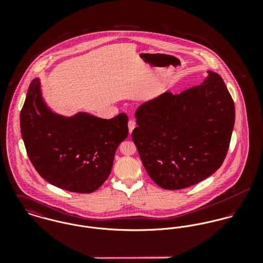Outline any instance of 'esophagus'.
I'll list each match as a JSON object with an SVG mask.
<instances>
[{"label": "esophagus", "mask_w": 263, "mask_h": 263, "mask_svg": "<svg viewBox=\"0 0 263 263\" xmlns=\"http://www.w3.org/2000/svg\"><path fill=\"white\" fill-rule=\"evenodd\" d=\"M127 125H128V130H129V134H132V132L134 130V128L136 127V121L135 120H133V119H130L129 121H128V123H127Z\"/></svg>", "instance_id": "esophagus-1"}]
</instances>
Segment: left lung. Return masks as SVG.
Segmentation results:
<instances>
[{"mask_svg": "<svg viewBox=\"0 0 263 263\" xmlns=\"http://www.w3.org/2000/svg\"><path fill=\"white\" fill-rule=\"evenodd\" d=\"M180 94L165 92L136 111L132 138L152 180L169 190L194 185L223 164L235 122V105L222 77Z\"/></svg>", "mask_w": 263, "mask_h": 263, "instance_id": "8db88e82", "label": "left lung"}]
</instances>
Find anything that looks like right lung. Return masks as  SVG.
I'll use <instances>...</instances> for the list:
<instances>
[{
  "label": "right lung",
  "instance_id": "obj_1",
  "mask_svg": "<svg viewBox=\"0 0 263 263\" xmlns=\"http://www.w3.org/2000/svg\"><path fill=\"white\" fill-rule=\"evenodd\" d=\"M39 87L38 79L30 83L20 112L29 160L38 174L57 187L95 191L108 178L115 151L127 138V115L119 113L111 119L87 113L63 117L45 106Z\"/></svg>",
  "mask_w": 263,
  "mask_h": 263
}]
</instances>
